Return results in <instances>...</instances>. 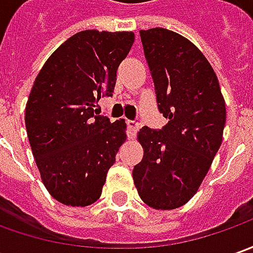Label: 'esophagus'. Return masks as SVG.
<instances>
[{
    "mask_svg": "<svg viewBox=\"0 0 253 253\" xmlns=\"http://www.w3.org/2000/svg\"><path fill=\"white\" fill-rule=\"evenodd\" d=\"M138 128H140V125L135 120H127V135H128V138H134Z\"/></svg>",
    "mask_w": 253,
    "mask_h": 253,
    "instance_id": "obj_1",
    "label": "esophagus"
}]
</instances>
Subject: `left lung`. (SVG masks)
Wrapping results in <instances>:
<instances>
[{"mask_svg": "<svg viewBox=\"0 0 253 253\" xmlns=\"http://www.w3.org/2000/svg\"><path fill=\"white\" fill-rule=\"evenodd\" d=\"M140 36L168 123L138 131L144 155L133 179L145 205L173 210L195 196L210 169L222 141L225 102L213 67L190 40L164 28Z\"/></svg>", "mask_w": 253, "mask_h": 253, "instance_id": "obj_1", "label": "left lung"}]
</instances>
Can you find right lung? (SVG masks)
<instances>
[{
	"mask_svg": "<svg viewBox=\"0 0 253 253\" xmlns=\"http://www.w3.org/2000/svg\"><path fill=\"white\" fill-rule=\"evenodd\" d=\"M133 43V32H78L48 57L33 83L26 133L43 185L63 205L95 203L126 141L125 120L112 123L93 108L100 96H112Z\"/></svg>",
	"mask_w": 253,
	"mask_h": 253,
	"instance_id": "1",
	"label": "right lung"
}]
</instances>
